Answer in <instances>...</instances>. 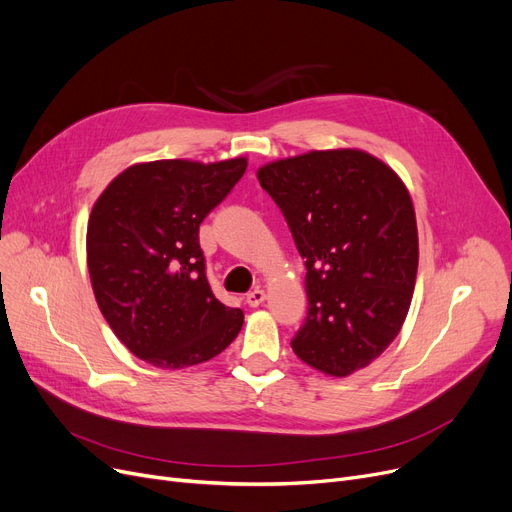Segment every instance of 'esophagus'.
<instances>
[{
    "instance_id": "34e87169",
    "label": "esophagus",
    "mask_w": 512,
    "mask_h": 512,
    "mask_svg": "<svg viewBox=\"0 0 512 512\" xmlns=\"http://www.w3.org/2000/svg\"><path fill=\"white\" fill-rule=\"evenodd\" d=\"M263 299H265V291H263V288H253V291L247 295V303H249L251 307L261 305Z\"/></svg>"
}]
</instances>
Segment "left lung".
<instances>
[{
  "instance_id": "left-lung-1",
  "label": "left lung",
  "mask_w": 512,
  "mask_h": 512,
  "mask_svg": "<svg viewBox=\"0 0 512 512\" xmlns=\"http://www.w3.org/2000/svg\"><path fill=\"white\" fill-rule=\"evenodd\" d=\"M305 259L307 318L291 341L330 376L368 366L410 309L418 270L412 198L364 150H314L257 171Z\"/></svg>"
}]
</instances>
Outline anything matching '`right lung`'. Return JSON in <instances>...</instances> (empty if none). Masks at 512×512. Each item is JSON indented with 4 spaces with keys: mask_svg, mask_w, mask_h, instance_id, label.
Listing matches in <instances>:
<instances>
[{
    "mask_svg": "<svg viewBox=\"0 0 512 512\" xmlns=\"http://www.w3.org/2000/svg\"><path fill=\"white\" fill-rule=\"evenodd\" d=\"M244 169L247 159L152 161L100 194L87 221V268L102 316L136 358L188 368L236 339L244 316L213 295L198 228Z\"/></svg>",
    "mask_w": 512,
    "mask_h": 512,
    "instance_id": "obj_1",
    "label": "right lung"
}]
</instances>
